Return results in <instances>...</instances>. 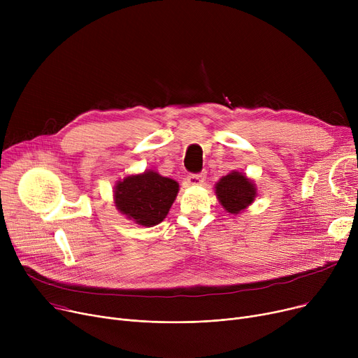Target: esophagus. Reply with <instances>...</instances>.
<instances>
[{"label": "esophagus", "mask_w": 358, "mask_h": 358, "mask_svg": "<svg viewBox=\"0 0 358 358\" xmlns=\"http://www.w3.org/2000/svg\"><path fill=\"white\" fill-rule=\"evenodd\" d=\"M204 174H190L187 177V182L189 185H201L204 182Z\"/></svg>", "instance_id": "esophagus-1"}]
</instances>
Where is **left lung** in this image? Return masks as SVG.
Listing matches in <instances>:
<instances>
[{
  "instance_id": "obj_1",
  "label": "left lung",
  "mask_w": 358,
  "mask_h": 358,
  "mask_svg": "<svg viewBox=\"0 0 358 358\" xmlns=\"http://www.w3.org/2000/svg\"><path fill=\"white\" fill-rule=\"evenodd\" d=\"M215 193L224 210L231 215H239L254 203L257 187L243 173L231 171L215 184Z\"/></svg>"
}]
</instances>
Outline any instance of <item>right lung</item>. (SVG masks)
I'll use <instances>...</instances> for the list:
<instances>
[{
	"mask_svg": "<svg viewBox=\"0 0 358 358\" xmlns=\"http://www.w3.org/2000/svg\"><path fill=\"white\" fill-rule=\"evenodd\" d=\"M180 185L176 180L161 176L154 169L141 174H130L119 180L113 189L116 209L126 219L143 228L161 223L178 194Z\"/></svg>",
	"mask_w": 358,
	"mask_h": 358,
	"instance_id": "right-lung-1",
	"label": "right lung"
}]
</instances>
